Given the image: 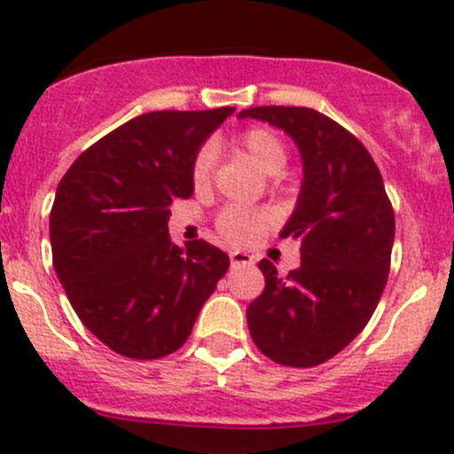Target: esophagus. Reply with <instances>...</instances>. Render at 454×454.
<instances>
[{"label": "esophagus", "mask_w": 454, "mask_h": 454, "mask_svg": "<svg viewBox=\"0 0 454 454\" xmlns=\"http://www.w3.org/2000/svg\"><path fill=\"white\" fill-rule=\"evenodd\" d=\"M253 257L244 251H232L231 253V266L232 269H239V266H251Z\"/></svg>", "instance_id": "esophagus-1"}]
</instances>
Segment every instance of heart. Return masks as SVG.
<instances>
[{
    "mask_svg": "<svg viewBox=\"0 0 454 454\" xmlns=\"http://www.w3.org/2000/svg\"><path fill=\"white\" fill-rule=\"evenodd\" d=\"M235 145L247 152L257 168H262L269 175H275L282 169L286 160L285 143L279 141L275 131L266 127H251V129L241 131L235 138ZM215 152L213 147H201L194 156L192 163V181L194 185H206L213 176ZM270 226V215L266 210H255V207H241L231 206L222 210L217 219V228L222 237L231 244H251L255 241L266 228Z\"/></svg>",
    "mask_w": 454,
    "mask_h": 454,
    "instance_id": "1",
    "label": "heart"
}]
</instances>
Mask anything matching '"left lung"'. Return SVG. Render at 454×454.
<instances>
[{"label":"left lung","mask_w":454,"mask_h":454,"mask_svg":"<svg viewBox=\"0 0 454 454\" xmlns=\"http://www.w3.org/2000/svg\"><path fill=\"white\" fill-rule=\"evenodd\" d=\"M285 129L302 154L304 181L282 237L300 241V269L286 278L260 262L266 286L248 304L253 342L270 361L316 367L370 323L389 273L394 210L383 176L358 138L309 107H253Z\"/></svg>","instance_id":"8db88e82"}]
</instances>
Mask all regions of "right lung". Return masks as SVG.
<instances>
[{
	"instance_id": "add662e5",
	"label": "right lung",
	"mask_w": 454,
	"mask_h": 454,
	"mask_svg": "<svg viewBox=\"0 0 454 454\" xmlns=\"http://www.w3.org/2000/svg\"><path fill=\"white\" fill-rule=\"evenodd\" d=\"M235 107L150 112L74 160L51 207L53 269L84 327L116 354L154 361L188 340L228 255L169 239V203L194 190L199 147Z\"/></svg>"
}]
</instances>
